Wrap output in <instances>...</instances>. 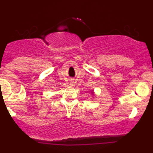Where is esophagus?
<instances>
[{
    "instance_id": "1",
    "label": "esophagus",
    "mask_w": 153,
    "mask_h": 153,
    "mask_svg": "<svg viewBox=\"0 0 153 153\" xmlns=\"http://www.w3.org/2000/svg\"><path fill=\"white\" fill-rule=\"evenodd\" d=\"M71 83H73V82H71Z\"/></svg>"
}]
</instances>
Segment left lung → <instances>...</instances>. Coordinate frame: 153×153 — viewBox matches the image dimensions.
Masks as SVG:
<instances>
[{
  "label": "left lung",
  "instance_id": "left-lung-1",
  "mask_svg": "<svg viewBox=\"0 0 153 153\" xmlns=\"http://www.w3.org/2000/svg\"><path fill=\"white\" fill-rule=\"evenodd\" d=\"M92 94H93V92H92Z\"/></svg>",
  "mask_w": 153,
  "mask_h": 153
}]
</instances>
